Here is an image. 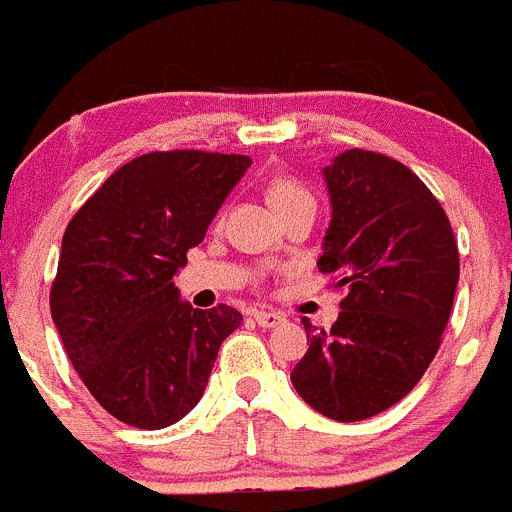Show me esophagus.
<instances>
[{
  "instance_id": "obj_1",
  "label": "esophagus",
  "mask_w": 512,
  "mask_h": 512,
  "mask_svg": "<svg viewBox=\"0 0 512 512\" xmlns=\"http://www.w3.org/2000/svg\"><path fill=\"white\" fill-rule=\"evenodd\" d=\"M252 316H255V321L262 329H275V326H280L285 321V316H280L275 311H255Z\"/></svg>"
}]
</instances>
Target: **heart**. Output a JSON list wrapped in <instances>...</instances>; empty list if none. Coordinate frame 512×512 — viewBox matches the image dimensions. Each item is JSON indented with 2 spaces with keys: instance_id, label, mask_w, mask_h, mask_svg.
<instances>
[{
  "instance_id": "b5f03b06",
  "label": "heart",
  "mask_w": 512,
  "mask_h": 512,
  "mask_svg": "<svg viewBox=\"0 0 512 512\" xmlns=\"http://www.w3.org/2000/svg\"><path fill=\"white\" fill-rule=\"evenodd\" d=\"M267 199H270V204L275 206L278 214H283V211L290 209V206L306 204V201H311L313 204L311 193H308L301 183L288 181V178H280V181L270 183V188H267Z\"/></svg>"
}]
</instances>
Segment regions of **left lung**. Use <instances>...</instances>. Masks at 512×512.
Instances as JSON below:
<instances>
[{
    "label": "left lung",
    "mask_w": 512,
    "mask_h": 512,
    "mask_svg": "<svg viewBox=\"0 0 512 512\" xmlns=\"http://www.w3.org/2000/svg\"><path fill=\"white\" fill-rule=\"evenodd\" d=\"M331 224L319 270L347 288L329 331L308 321L296 393L342 423L388 411L416 388L449 321L459 250L426 183L388 155L347 150L324 168Z\"/></svg>",
    "instance_id": "8db88e82"
}]
</instances>
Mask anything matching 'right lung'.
<instances>
[{
    "label": "right lung",
    "mask_w": 512,
    "mask_h": 512,
    "mask_svg": "<svg viewBox=\"0 0 512 512\" xmlns=\"http://www.w3.org/2000/svg\"><path fill=\"white\" fill-rule=\"evenodd\" d=\"M252 160L168 150L130 160L73 214L50 288L71 365L117 421L165 428L199 403L242 313L181 301L173 275Z\"/></svg>",
    "instance_id": "add662e5"
}]
</instances>
